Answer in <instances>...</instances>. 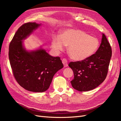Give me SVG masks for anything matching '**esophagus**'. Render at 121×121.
I'll list each match as a JSON object with an SVG mask.
<instances>
[{"mask_svg":"<svg viewBox=\"0 0 121 121\" xmlns=\"http://www.w3.org/2000/svg\"><path fill=\"white\" fill-rule=\"evenodd\" d=\"M62 62H63V64L64 65V67H68V61L66 59H65V58H63V59L62 60Z\"/></svg>","mask_w":121,"mask_h":121,"instance_id":"obj_1","label":"esophagus"}]
</instances>
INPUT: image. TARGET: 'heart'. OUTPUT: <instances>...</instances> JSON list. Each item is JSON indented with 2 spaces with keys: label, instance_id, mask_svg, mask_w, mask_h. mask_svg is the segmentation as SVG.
Returning a JSON list of instances; mask_svg holds the SVG:
<instances>
[{
  "label": "heart",
  "instance_id": "obj_1",
  "mask_svg": "<svg viewBox=\"0 0 121 121\" xmlns=\"http://www.w3.org/2000/svg\"><path fill=\"white\" fill-rule=\"evenodd\" d=\"M68 46V53L73 60H83L95 53L99 46L98 39L89 36L79 29H68L62 32L60 36H55L52 46L57 52L63 50Z\"/></svg>",
  "mask_w": 121,
  "mask_h": 121
}]
</instances>
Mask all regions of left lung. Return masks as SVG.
Returning <instances> with one entry per match:
<instances>
[{
	"instance_id": "1",
	"label": "left lung",
	"mask_w": 121,
	"mask_h": 121,
	"mask_svg": "<svg viewBox=\"0 0 121 121\" xmlns=\"http://www.w3.org/2000/svg\"><path fill=\"white\" fill-rule=\"evenodd\" d=\"M112 54L110 44L102 34L101 43L95 53L81 61L69 63L74 75L71 81L72 87L82 92L93 90L99 85L107 77Z\"/></svg>"
}]
</instances>
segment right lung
Wrapping results in <instances>:
<instances>
[{"label": "right lung", "mask_w": 121, "mask_h": 121, "mask_svg": "<svg viewBox=\"0 0 121 121\" xmlns=\"http://www.w3.org/2000/svg\"><path fill=\"white\" fill-rule=\"evenodd\" d=\"M41 24L27 23L18 29L9 46V60L13 76L26 90L43 92L49 88L55 74L64 67L60 57H53L42 48L29 52L23 40Z\"/></svg>", "instance_id": "1"}]
</instances>
